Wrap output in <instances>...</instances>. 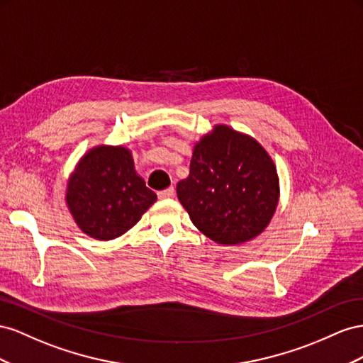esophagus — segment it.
Segmentation results:
<instances>
[{"instance_id":"34e87169","label":"esophagus","mask_w":363,"mask_h":363,"mask_svg":"<svg viewBox=\"0 0 363 363\" xmlns=\"http://www.w3.org/2000/svg\"><path fill=\"white\" fill-rule=\"evenodd\" d=\"M173 194H174V189L169 187V189L158 191V198L160 199H169V198H173Z\"/></svg>"}]
</instances>
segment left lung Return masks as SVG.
<instances>
[{"label":"left lung","mask_w":363,"mask_h":363,"mask_svg":"<svg viewBox=\"0 0 363 363\" xmlns=\"http://www.w3.org/2000/svg\"><path fill=\"white\" fill-rule=\"evenodd\" d=\"M278 174L254 138L216 126L194 146L190 174L176 193L190 219L211 240L239 245L271 222L278 202Z\"/></svg>","instance_id":"8db88e82"}]
</instances>
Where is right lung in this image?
Listing matches in <instances>:
<instances>
[{
    "label": "right lung",
    "instance_id": "right-lung-1",
    "mask_svg": "<svg viewBox=\"0 0 363 363\" xmlns=\"http://www.w3.org/2000/svg\"><path fill=\"white\" fill-rule=\"evenodd\" d=\"M155 201L157 194L137 174L123 146L89 150L68 181V208L80 230L97 240L129 231Z\"/></svg>",
    "mask_w": 363,
    "mask_h": 363
}]
</instances>
